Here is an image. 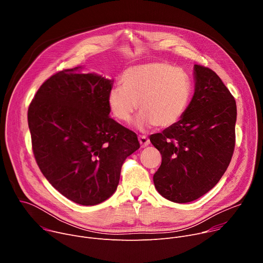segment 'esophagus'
<instances>
[{"mask_svg":"<svg viewBox=\"0 0 263 263\" xmlns=\"http://www.w3.org/2000/svg\"><path fill=\"white\" fill-rule=\"evenodd\" d=\"M138 140H139V143H140L141 147H145L146 145L149 144V139L146 136H144V135H140L138 137Z\"/></svg>","mask_w":263,"mask_h":263,"instance_id":"1","label":"esophagus"}]
</instances>
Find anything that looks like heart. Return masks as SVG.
I'll list each match as a JSON object with an SVG mask.
<instances>
[{
  "instance_id": "b5f03b06",
  "label": "heart",
  "mask_w": 263,
  "mask_h": 263,
  "mask_svg": "<svg viewBox=\"0 0 263 263\" xmlns=\"http://www.w3.org/2000/svg\"><path fill=\"white\" fill-rule=\"evenodd\" d=\"M121 86L111 88L108 106L122 123H128L139 103L140 129H170L184 117L192 98V80L184 70L164 62H149L127 68Z\"/></svg>"
}]
</instances>
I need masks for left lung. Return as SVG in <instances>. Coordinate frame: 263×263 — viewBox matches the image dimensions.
Returning <instances> with one entry per match:
<instances>
[{"label":"left lung","instance_id":"obj_1","mask_svg":"<svg viewBox=\"0 0 263 263\" xmlns=\"http://www.w3.org/2000/svg\"><path fill=\"white\" fill-rule=\"evenodd\" d=\"M195 93L182 120L149 136L162 156L153 180L157 192L189 203L217 184L235 146L236 102L210 68L195 64Z\"/></svg>","mask_w":263,"mask_h":263}]
</instances>
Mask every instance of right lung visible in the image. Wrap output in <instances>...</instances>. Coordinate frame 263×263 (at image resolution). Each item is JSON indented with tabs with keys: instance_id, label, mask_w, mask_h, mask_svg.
<instances>
[{
	"instance_id": "add662e5",
	"label": "right lung",
	"mask_w": 263,
	"mask_h": 263,
	"mask_svg": "<svg viewBox=\"0 0 263 263\" xmlns=\"http://www.w3.org/2000/svg\"><path fill=\"white\" fill-rule=\"evenodd\" d=\"M81 68L63 69L43 83L29 106L28 125L47 180L68 200L92 206L115 194L122 165L139 142L109 117L114 81Z\"/></svg>"
}]
</instances>
